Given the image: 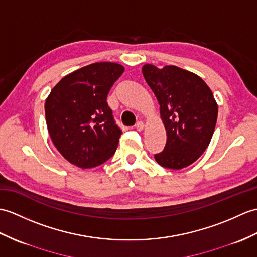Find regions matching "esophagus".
Returning a JSON list of instances; mask_svg holds the SVG:
<instances>
[{
	"label": "esophagus",
	"instance_id": "34e87169",
	"mask_svg": "<svg viewBox=\"0 0 257 257\" xmlns=\"http://www.w3.org/2000/svg\"><path fill=\"white\" fill-rule=\"evenodd\" d=\"M135 127H136V129H137V130L141 131L143 128H145V123H143L142 121H138V122L136 123V126H135Z\"/></svg>",
	"mask_w": 257,
	"mask_h": 257
}]
</instances>
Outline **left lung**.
<instances>
[{
    "instance_id": "left-lung-1",
    "label": "left lung",
    "mask_w": 257,
    "mask_h": 257,
    "mask_svg": "<svg viewBox=\"0 0 257 257\" xmlns=\"http://www.w3.org/2000/svg\"><path fill=\"white\" fill-rule=\"evenodd\" d=\"M142 73L166 130L164 150L154 159L166 169L187 168L205 152L216 127L218 105L211 89L200 76L175 65L145 64Z\"/></svg>"
}]
</instances>
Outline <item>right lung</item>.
I'll return each mask as SVG.
<instances>
[{
    "label": "right lung",
    "mask_w": 257,
    "mask_h": 257,
    "mask_svg": "<svg viewBox=\"0 0 257 257\" xmlns=\"http://www.w3.org/2000/svg\"><path fill=\"white\" fill-rule=\"evenodd\" d=\"M123 71L114 62L88 64L65 75L46 99V122L53 145L77 168H96L114 156L121 130L106 99Z\"/></svg>",
    "instance_id": "add662e5"
}]
</instances>
